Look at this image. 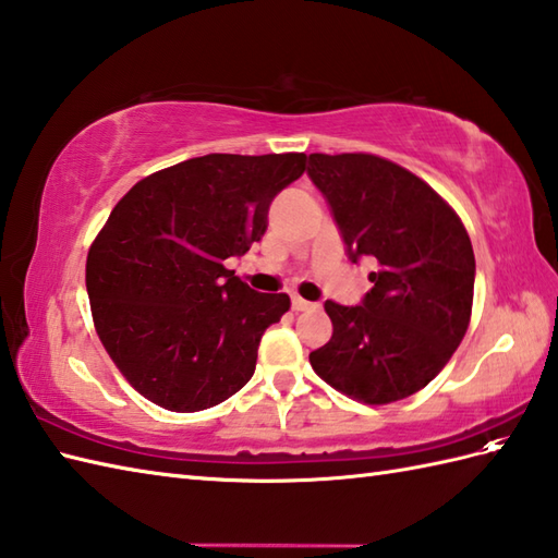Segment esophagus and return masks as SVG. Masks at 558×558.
I'll return each instance as SVG.
<instances>
[{"label":"esophagus","instance_id":"obj_1","mask_svg":"<svg viewBox=\"0 0 558 558\" xmlns=\"http://www.w3.org/2000/svg\"><path fill=\"white\" fill-rule=\"evenodd\" d=\"M292 310L294 312H314V310H318V304L310 302V300H302L300 294H292Z\"/></svg>","mask_w":558,"mask_h":558}]
</instances>
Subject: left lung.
Returning a JSON list of instances; mask_svg holds the SVG:
<instances>
[{"mask_svg": "<svg viewBox=\"0 0 558 558\" xmlns=\"http://www.w3.org/2000/svg\"><path fill=\"white\" fill-rule=\"evenodd\" d=\"M310 177L357 264L376 258L362 304L326 302L333 336L310 354L340 393L386 405L417 393L465 338L475 254L456 210L417 174L369 153H312Z\"/></svg>", "mask_w": 558, "mask_h": 558, "instance_id": "1", "label": "left lung"}]
</instances>
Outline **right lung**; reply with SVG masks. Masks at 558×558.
<instances>
[{
    "instance_id": "add662e5",
    "label": "right lung",
    "mask_w": 558,
    "mask_h": 558,
    "mask_svg": "<svg viewBox=\"0 0 558 558\" xmlns=\"http://www.w3.org/2000/svg\"><path fill=\"white\" fill-rule=\"evenodd\" d=\"M304 170V153H210L148 174L112 208L86 290L100 342L141 396L198 412L254 376L290 298L252 290L225 260L264 236L270 201Z\"/></svg>"
}]
</instances>
